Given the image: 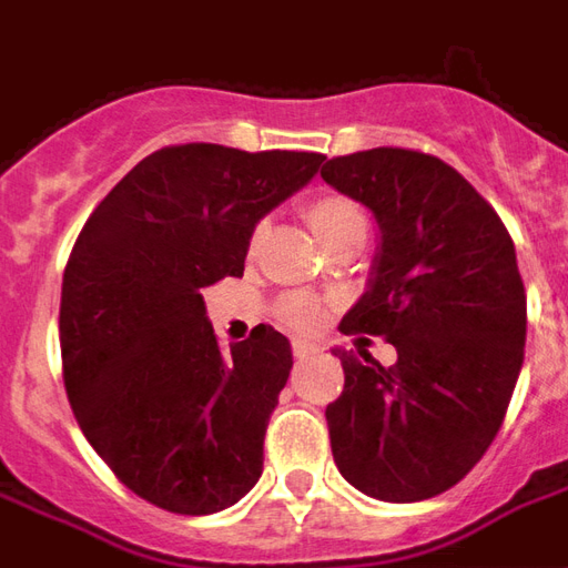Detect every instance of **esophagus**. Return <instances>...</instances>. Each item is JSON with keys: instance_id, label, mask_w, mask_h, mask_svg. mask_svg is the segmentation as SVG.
<instances>
[{"instance_id": "esophagus-1", "label": "esophagus", "mask_w": 568, "mask_h": 568, "mask_svg": "<svg viewBox=\"0 0 568 568\" xmlns=\"http://www.w3.org/2000/svg\"><path fill=\"white\" fill-rule=\"evenodd\" d=\"M313 353H316V346L310 344V341H295V344H292V356H295L297 362H301V358H310Z\"/></svg>"}]
</instances>
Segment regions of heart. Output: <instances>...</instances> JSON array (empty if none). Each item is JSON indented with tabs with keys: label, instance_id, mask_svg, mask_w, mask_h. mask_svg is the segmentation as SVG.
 Instances as JSON below:
<instances>
[{
	"label": "heart",
	"instance_id": "obj_1",
	"mask_svg": "<svg viewBox=\"0 0 568 568\" xmlns=\"http://www.w3.org/2000/svg\"><path fill=\"white\" fill-rule=\"evenodd\" d=\"M304 219L313 227V234L320 236L325 248H332L334 243H341L346 236L365 234V212L356 200L337 194V191H322L316 197H310L304 203ZM267 234V224L258 222L255 231L248 236V252H255L261 246V240ZM276 316L297 332H310L322 322V310L316 301H310L304 295H288L276 304Z\"/></svg>",
	"mask_w": 568,
	"mask_h": 568
}]
</instances>
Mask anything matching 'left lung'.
Masks as SVG:
<instances>
[{"mask_svg":"<svg viewBox=\"0 0 568 568\" xmlns=\"http://www.w3.org/2000/svg\"><path fill=\"white\" fill-rule=\"evenodd\" d=\"M322 179L381 224L368 292L344 332L386 337L334 349L344 393L325 407L341 475L381 501L432 499L459 484L501 428L524 365L526 292L511 234L435 154L371 149L332 158Z\"/></svg>","mask_w":568,"mask_h":568,"instance_id":"8db88e82","label":"left lung"}]
</instances>
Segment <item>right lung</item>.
Listing matches in <instances>:
<instances>
[{"mask_svg":"<svg viewBox=\"0 0 568 568\" xmlns=\"http://www.w3.org/2000/svg\"><path fill=\"white\" fill-rule=\"evenodd\" d=\"M325 161L187 142L140 161L63 271L60 356L84 438L140 499L215 514L258 484L292 346L271 325L222 353L203 292L243 276L255 224Z\"/></svg>","mask_w":568,"mask_h":568,"instance_id":"right-lung-1","label":"right lung"}]
</instances>
